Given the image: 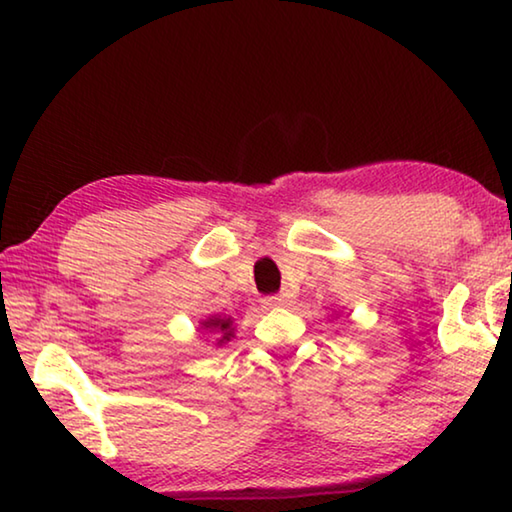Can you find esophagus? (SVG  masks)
Wrapping results in <instances>:
<instances>
[{
    "mask_svg": "<svg viewBox=\"0 0 512 512\" xmlns=\"http://www.w3.org/2000/svg\"><path fill=\"white\" fill-rule=\"evenodd\" d=\"M293 302H296V298L291 296V293H280V296H273L266 300L268 307H291Z\"/></svg>",
    "mask_w": 512,
    "mask_h": 512,
    "instance_id": "obj_1",
    "label": "esophagus"
}]
</instances>
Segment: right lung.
I'll return each instance as SVG.
<instances>
[{
    "label": "right lung",
    "mask_w": 512,
    "mask_h": 512,
    "mask_svg": "<svg viewBox=\"0 0 512 512\" xmlns=\"http://www.w3.org/2000/svg\"><path fill=\"white\" fill-rule=\"evenodd\" d=\"M198 329L205 334H212L214 345L216 348H221V345L235 339V318L219 316V314L205 316V318H201V323H198Z\"/></svg>",
    "instance_id": "add662e5"
}]
</instances>
